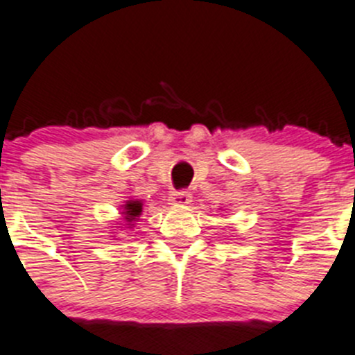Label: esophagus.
<instances>
[{"label":"esophagus","mask_w":355,"mask_h":355,"mask_svg":"<svg viewBox=\"0 0 355 355\" xmlns=\"http://www.w3.org/2000/svg\"><path fill=\"white\" fill-rule=\"evenodd\" d=\"M168 202H171L172 206H188V204L191 202V193L184 190L172 191L171 197H168Z\"/></svg>","instance_id":"1"}]
</instances>
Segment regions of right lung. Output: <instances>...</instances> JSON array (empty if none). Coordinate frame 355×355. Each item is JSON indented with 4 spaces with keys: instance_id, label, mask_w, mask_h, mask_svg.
<instances>
[{
    "instance_id": "right-lung-1",
    "label": "right lung",
    "mask_w": 355,
    "mask_h": 355,
    "mask_svg": "<svg viewBox=\"0 0 355 355\" xmlns=\"http://www.w3.org/2000/svg\"><path fill=\"white\" fill-rule=\"evenodd\" d=\"M123 220H125V225H128L126 229H133V225H135V222H139V216H141L142 213V202L137 199L133 200H126L125 204H123ZM121 225V223H119Z\"/></svg>"
}]
</instances>
